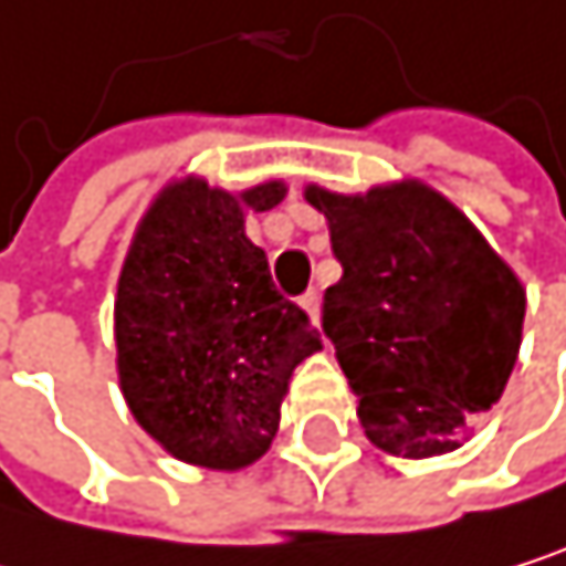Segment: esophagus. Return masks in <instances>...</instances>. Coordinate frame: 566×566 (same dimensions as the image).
Listing matches in <instances>:
<instances>
[{
	"label": "esophagus",
	"instance_id": "1",
	"mask_svg": "<svg viewBox=\"0 0 566 566\" xmlns=\"http://www.w3.org/2000/svg\"><path fill=\"white\" fill-rule=\"evenodd\" d=\"M300 306H303V314L310 317V324H317V317H321V296L314 290L300 296Z\"/></svg>",
	"mask_w": 566,
	"mask_h": 566
}]
</instances>
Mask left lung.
<instances>
[{"instance_id":"left-lung-1","label":"left lung","mask_w":566,"mask_h":566,"mask_svg":"<svg viewBox=\"0 0 566 566\" xmlns=\"http://www.w3.org/2000/svg\"><path fill=\"white\" fill-rule=\"evenodd\" d=\"M327 216L344 276L324 293V334L357 395L364 436L405 459L462 446L516 364L526 293L479 229L421 181L337 195Z\"/></svg>"}]
</instances>
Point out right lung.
Returning <instances> with one entry per match:
<instances>
[{
    "mask_svg": "<svg viewBox=\"0 0 566 566\" xmlns=\"http://www.w3.org/2000/svg\"><path fill=\"white\" fill-rule=\"evenodd\" d=\"M283 195V181L229 195L188 175L158 191L130 239L114 300L117 378L137 426L181 462H256L293 367L324 347L245 235V209L270 212Z\"/></svg>",
    "mask_w": 566,
    "mask_h": 566,
    "instance_id": "right-lung-1",
    "label": "right lung"
}]
</instances>
